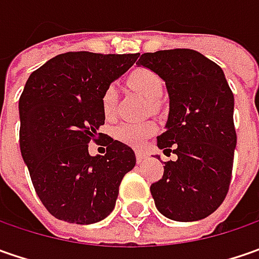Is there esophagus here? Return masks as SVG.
I'll return each mask as SVG.
<instances>
[{"instance_id": "esophagus-1", "label": "esophagus", "mask_w": 259, "mask_h": 259, "mask_svg": "<svg viewBox=\"0 0 259 259\" xmlns=\"http://www.w3.org/2000/svg\"><path fill=\"white\" fill-rule=\"evenodd\" d=\"M135 157H137V163H138V164H141L143 161H145V158H147V154H145V153H143V151H137Z\"/></svg>"}]
</instances>
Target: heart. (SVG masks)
<instances>
[{
	"label": "heart",
	"mask_w": 259,
	"mask_h": 259,
	"mask_svg": "<svg viewBox=\"0 0 259 259\" xmlns=\"http://www.w3.org/2000/svg\"><path fill=\"white\" fill-rule=\"evenodd\" d=\"M128 85L131 86L134 91H137L145 99L157 102L161 94H163V80L155 72L147 69V67H138L134 69L128 77H126ZM116 98H118V91L114 85H109L105 88L104 94L101 96V106L102 112L106 118H111L115 112L116 106ZM155 124L151 121H144V122H128L118 126L116 130V138L122 141L125 144L131 145L134 148L143 147L144 141L154 134Z\"/></svg>",
	"instance_id": "obj_1"
}]
</instances>
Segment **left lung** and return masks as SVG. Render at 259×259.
<instances>
[{
  "label": "left lung",
  "instance_id": "obj_1",
  "mask_svg": "<svg viewBox=\"0 0 259 259\" xmlns=\"http://www.w3.org/2000/svg\"><path fill=\"white\" fill-rule=\"evenodd\" d=\"M138 66L165 82L170 111L157 147L177 155L165 161L163 177L150 187L155 207L171 221H200L229 190L236 147L234 94L224 70L196 50L144 53Z\"/></svg>",
  "mask_w": 259,
  "mask_h": 259
}]
</instances>
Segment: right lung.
Instances as JSON below:
<instances>
[{"label": "right lung", "mask_w": 259, "mask_h": 259, "mask_svg": "<svg viewBox=\"0 0 259 259\" xmlns=\"http://www.w3.org/2000/svg\"><path fill=\"white\" fill-rule=\"evenodd\" d=\"M135 55L69 52L33 72L20 96V150L45 207L77 225L114 210L124 176L135 165L131 147L99 133L101 96L134 65ZM105 138V156H91V139Z\"/></svg>", "instance_id": "obj_1"}]
</instances>
